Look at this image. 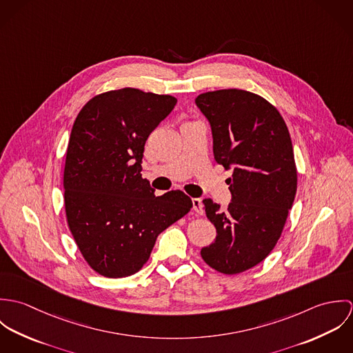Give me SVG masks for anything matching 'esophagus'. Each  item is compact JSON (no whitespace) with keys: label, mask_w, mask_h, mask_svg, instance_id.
<instances>
[{"label":"esophagus","mask_w":353,"mask_h":353,"mask_svg":"<svg viewBox=\"0 0 353 353\" xmlns=\"http://www.w3.org/2000/svg\"><path fill=\"white\" fill-rule=\"evenodd\" d=\"M193 208L197 214H203V205L201 199H193Z\"/></svg>","instance_id":"1"}]
</instances>
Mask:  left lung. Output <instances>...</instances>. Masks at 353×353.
<instances>
[{"label": "left lung", "instance_id": "8db88e82", "mask_svg": "<svg viewBox=\"0 0 353 353\" xmlns=\"http://www.w3.org/2000/svg\"><path fill=\"white\" fill-rule=\"evenodd\" d=\"M196 104L210 123L214 160L232 170L228 208L202 201L217 231L216 241L202 248V259L220 273H242L274 249L295 200L291 136L277 108L249 91L205 92Z\"/></svg>", "mask_w": 353, "mask_h": 353}]
</instances>
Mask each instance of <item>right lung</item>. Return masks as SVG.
<instances>
[{
    "mask_svg": "<svg viewBox=\"0 0 353 353\" xmlns=\"http://www.w3.org/2000/svg\"><path fill=\"white\" fill-rule=\"evenodd\" d=\"M176 99L136 88L94 97L79 112L69 139L65 212L87 263L110 279L137 273L156 238L193 206L181 190L156 197L141 176L144 145Z\"/></svg>",
    "mask_w": 353,
    "mask_h": 353,
    "instance_id": "add662e5",
    "label": "right lung"
}]
</instances>
